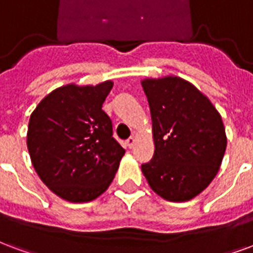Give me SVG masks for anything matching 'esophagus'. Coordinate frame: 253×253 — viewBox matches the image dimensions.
Masks as SVG:
<instances>
[{"label":"esophagus","instance_id":"esophagus-1","mask_svg":"<svg viewBox=\"0 0 253 253\" xmlns=\"http://www.w3.org/2000/svg\"><path fill=\"white\" fill-rule=\"evenodd\" d=\"M126 143H127V146L131 149L132 146H134V143H135V136H130V138H128V139L126 141Z\"/></svg>","mask_w":253,"mask_h":253}]
</instances>
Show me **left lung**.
<instances>
[{
  "mask_svg": "<svg viewBox=\"0 0 253 253\" xmlns=\"http://www.w3.org/2000/svg\"><path fill=\"white\" fill-rule=\"evenodd\" d=\"M153 121L154 155L142 173L155 193L182 203L216 177L226 149L221 117L193 84L177 76L142 82Z\"/></svg>",
  "mask_w": 253,
  "mask_h": 253,
  "instance_id": "1",
  "label": "left lung"
}]
</instances>
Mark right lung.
Segmentation results:
<instances>
[{"label":"right lung","mask_w":253,"mask_h":253,"mask_svg":"<svg viewBox=\"0 0 253 253\" xmlns=\"http://www.w3.org/2000/svg\"><path fill=\"white\" fill-rule=\"evenodd\" d=\"M112 82L52 91L32 112L27 145L33 168L48 188L71 203H88L106 192L125 149L112 136L102 106Z\"/></svg>","instance_id":"1"}]
</instances>
